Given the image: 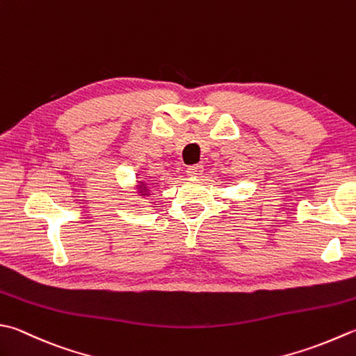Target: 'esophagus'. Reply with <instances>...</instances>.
Instances as JSON below:
<instances>
[{
    "mask_svg": "<svg viewBox=\"0 0 356 356\" xmlns=\"http://www.w3.org/2000/svg\"><path fill=\"white\" fill-rule=\"evenodd\" d=\"M204 172V166L202 165H191V166H188L186 168V174L188 176H191V177H199L200 174Z\"/></svg>",
    "mask_w": 356,
    "mask_h": 356,
    "instance_id": "1",
    "label": "esophagus"
}]
</instances>
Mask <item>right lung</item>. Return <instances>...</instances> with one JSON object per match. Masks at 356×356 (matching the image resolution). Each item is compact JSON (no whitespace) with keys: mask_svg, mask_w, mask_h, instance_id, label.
<instances>
[{"mask_svg":"<svg viewBox=\"0 0 356 356\" xmlns=\"http://www.w3.org/2000/svg\"><path fill=\"white\" fill-rule=\"evenodd\" d=\"M143 188H145V186H143Z\"/></svg>","mask_w":356,"mask_h":356,"instance_id":"right-lung-1","label":"right lung"}]
</instances>
